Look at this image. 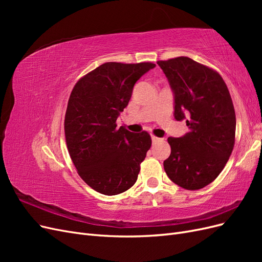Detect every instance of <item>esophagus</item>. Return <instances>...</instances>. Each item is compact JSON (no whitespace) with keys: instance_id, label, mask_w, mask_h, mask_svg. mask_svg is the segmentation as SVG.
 Instances as JSON below:
<instances>
[{"instance_id":"obj_1","label":"esophagus","mask_w":262,"mask_h":262,"mask_svg":"<svg viewBox=\"0 0 262 262\" xmlns=\"http://www.w3.org/2000/svg\"><path fill=\"white\" fill-rule=\"evenodd\" d=\"M160 140H161L160 138H157L155 136H152V142H153V143H156V142H158Z\"/></svg>"}]
</instances>
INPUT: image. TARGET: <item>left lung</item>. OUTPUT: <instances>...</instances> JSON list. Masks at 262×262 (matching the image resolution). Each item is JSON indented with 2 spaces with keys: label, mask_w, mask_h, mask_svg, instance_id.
Instances as JSON below:
<instances>
[{
  "label": "left lung",
  "mask_w": 262,
  "mask_h": 262,
  "mask_svg": "<svg viewBox=\"0 0 262 262\" xmlns=\"http://www.w3.org/2000/svg\"><path fill=\"white\" fill-rule=\"evenodd\" d=\"M175 99L176 120L189 132L168 138L171 152L164 161L169 179L187 190L202 189L223 170L235 144L236 116L222 76L188 57L158 61Z\"/></svg>",
  "instance_id": "8db88e82"
}]
</instances>
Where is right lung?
I'll return each instance as SVG.
<instances>
[{
	"mask_svg": "<svg viewBox=\"0 0 262 262\" xmlns=\"http://www.w3.org/2000/svg\"><path fill=\"white\" fill-rule=\"evenodd\" d=\"M154 63L107 62L87 73L70 95L64 119L67 146L78 175L95 191L115 195L130 189L152 145L143 131L117 128L133 86Z\"/></svg>",
	"mask_w": 262,
	"mask_h": 262,
	"instance_id": "obj_1",
	"label": "right lung"
}]
</instances>
